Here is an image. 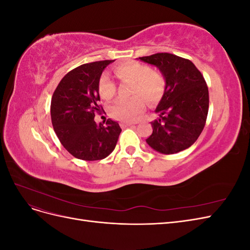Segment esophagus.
Segmentation results:
<instances>
[{"label":"esophagus","mask_w":250,"mask_h":250,"mask_svg":"<svg viewBox=\"0 0 250 250\" xmlns=\"http://www.w3.org/2000/svg\"><path fill=\"white\" fill-rule=\"evenodd\" d=\"M132 125H134V123H130V122H122V123H121V126H122V127L132 126Z\"/></svg>","instance_id":"1"}]
</instances>
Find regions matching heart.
I'll return each mask as SVG.
<instances>
[{"label": "heart", "mask_w": 250, "mask_h": 250, "mask_svg": "<svg viewBox=\"0 0 250 250\" xmlns=\"http://www.w3.org/2000/svg\"><path fill=\"white\" fill-rule=\"evenodd\" d=\"M115 73L120 79L131 81V95L138 96H133L130 99H119L113 103L109 109L113 119L125 122L134 121L145 108L143 97L148 104L155 105L164 97L166 78L161 72L151 70L147 64L130 60L118 64L115 67ZM98 86L103 99L111 100L116 96V83L107 74H103L100 77Z\"/></svg>", "instance_id": "obj_1"}]
</instances>
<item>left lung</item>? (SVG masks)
I'll return each mask as SVG.
<instances>
[{"label":"left lung","instance_id":"8db88e82","mask_svg":"<svg viewBox=\"0 0 250 250\" xmlns=\"http://www.w3.org/2000/svg\"><path fill=\"white\" fill-rule=\"evenodd\" d=\"M155 65L166 78V90L155 108L157 120L148 145L163 154L183 151L197 141L208 112V88L191 60L170 53L139 57Z\"/></svg>","mask_w":250,"mask_h":250}]
</instances>
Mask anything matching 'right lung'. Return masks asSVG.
<instances>
[{
    "label": "right lung",
    "mask_w": 250,
    "mask_h": 250,
    "mask_svg": "<svg viewBox=\"0 0 250 250\" xmlns=\"http://www.w3.org/2000/svg\"><path fill=\"white\" fill-rule=\"evenodd\" d=\"M112 62L102 60L76 67L65 75L53 94V128L62 146L79 160L99 161L108 156L122 131L116 121L108 119L103 125L94 120L96 113L103 110L98 104L99 79Z\"/></svg>",
    "instance_id": "obj_1"
}]
</instances>
